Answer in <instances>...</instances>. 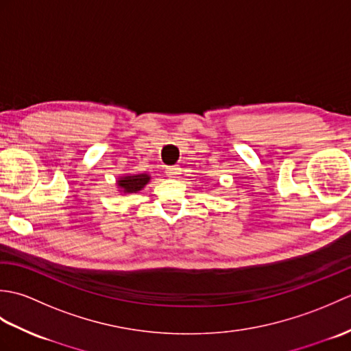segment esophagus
Masks as SVG:
<instances>
[{
	"instance_id": "1",
	"label": "esophagus",
	"mask_w": 351,
	"mask_h": 351,
	"mask_svg": "<svg viewBox=\"0 0 351 351\" xmlns=\"http://www.w3.org/2000/svg\"><path fill=\"white\" fill-rule=\"evenodd\" d=\"M166 173L169 178H178V175H181V169L178 166H167Z\"/></svg>"
}]
</instances>
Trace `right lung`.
I'll return each mask as SVG.
<instances>
[{
  "mask_svg": "<svg viewBox=\"0 0 351 351\" xmlns=\"http://www.w3.org/2000/svg\"><path fill=\"white\" fill-rule=\"evenodd\" d=\"M149 178L146 173L141 175H132V176H125L121 178V181H117V185L121 187L125 193H136L140 191L145 185L149 182Z\"/></svg>",
  "mask_w": 351,
  "mask_h": 351,
  "instance_id": "obj_1",
  "label": "right lung"
}]
</instances>
